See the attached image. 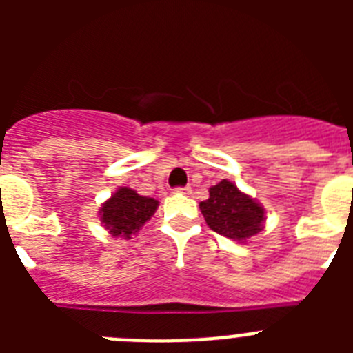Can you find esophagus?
Wrapping results in <instances>:
<instances>
[{
    "instance_id": "1",
    "label": "esophagus",
    "mask_w": 353,
    "mask_h": 353,
    "mask_svg": "<svg viewBox=\"0 0 353 353\" xmlns=\"http://www.w3.org/2000/svg\"><path fill=\"white\" fill-rule=\"evenodd\" d=\"M174 192H176V194H191V187L189 185L176 187V189H174Z\"/></svg>"
}]
</instances>
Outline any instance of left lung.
<instances>
[{
	"mask_svg": "<svg viewBox=\"0 0 353 353\" xmlns=\"http://www.w3.org/2000/svg\"><path fill=\"white\" fill-rule=\"evenodd\" d=\"M208 192L210 196L199 203V208L215 233L244 242L261 232L265 221L263 207L251 196L240 192L235 183L223 180L210 187Z\"/></svg>",
	"mask_w": 353,
	"mask_h": 353,
	"instance_id": "1",
	"label": "left lung"
}]
</instances>
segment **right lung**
I'll list each match as a JSON object with an SVG mask.
<instances>
[{
    "label": "right lung",
    "mask_w": 353,
    "mask_h": 353,
    "mask_svg": "<svg viewBox=\"0 0 353 353\" xmlns=\"http://www.w3.org/2000/svg\"><path fill=\"white\" fill-rule=\"evenodd\" d=\"M159 201L154 198L139 196L129 187H120L102 205L101 221L113 236L130 239L145 226L146 221L155 214Z\"/></svg>",
    "instance_id": "1"
}]
</instances>
